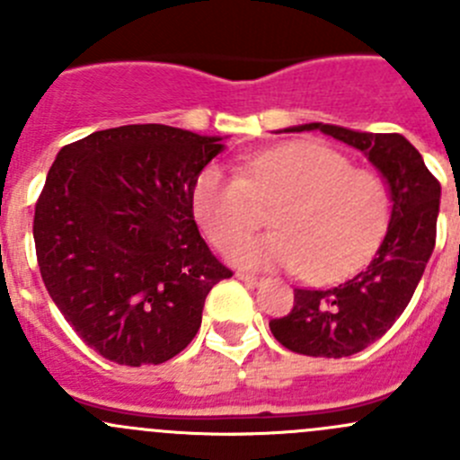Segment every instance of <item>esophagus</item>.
<instances>
[{
  "instance_id": "esophagus-1",
  "label": "esophagus",
  "mask_w": 460,
  "mask_h": 460,
  "mask_svg": "<svg viewBox=\"0 0 460 460\" xmlns=\"http://www.w3.org/2000/svg\"><path fill=\"white\" fill-rule=\"evenodd\" d=\"M235 278H238V280H243L244 285H249V287L258 285V282H260V278H258V276H253V273H244V271H238V273H235Z\"/></svg>"
}]
</instances>
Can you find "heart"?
Returning a JSON list of instances; mask_svg holds the SVG:
<instances>
[{"mask_svg":"<svg viewBox=\"0 0 460 460\" xmlns=\"http://www.w3.org/2000/svg\"><path fill=\"white\" fill-rule=\"evenodd\" d=\"M193 217L208 243L229 249L273 208L276 234L243 243L231 260L243 267L291 269L312 282L358 271L385 238L392 193L378 173L351 169L324 144L285 142L240 164V175L207 166L191 193Z\"/></svg>","mask_w":460,"mask_h":460,"instance_id":"obj_1","label":"heart"}]
</instances>
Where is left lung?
<instances>
[{"instance_id": "8db88e82", "label": "left lung", "mask_w": 460, "mask_h": 460, "mask_svg": "<svg viewBox=\"0 0 460 460\" xmlns=\"http://www.w3.org/2000/svg\"><path fill=\"white\" fill-rule=\"evenodd\" d=\"M367 155L392 193V220L372 262L332 289H296L294 309L269 323L276 341L305 356L342 358L378 341L405 312L434 252L440 184L423 155L398 133H363L336 124H300Z\"/></svg>"}]
</instances>
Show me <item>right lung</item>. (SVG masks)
Wrapping results in <instances>:
<instances>
[{
  "label": "right lung",
  "instance_id": "right-lung-1",
  "mask_svg": "<svg viewBox=\"0 0 460 460\" xmlns=\"http://www.w3.org/2000/svg\"><path fill=\"white\" fill-rule=\"evenodd\" d=\"M222 137L128 124L66 144L35 204L41 280L91 349L118 365L178 356L231 271L193 220L191 193Z\"/></svg>",
  "mask_w": 460,
  "mask_h": 460
}]
</instances>
